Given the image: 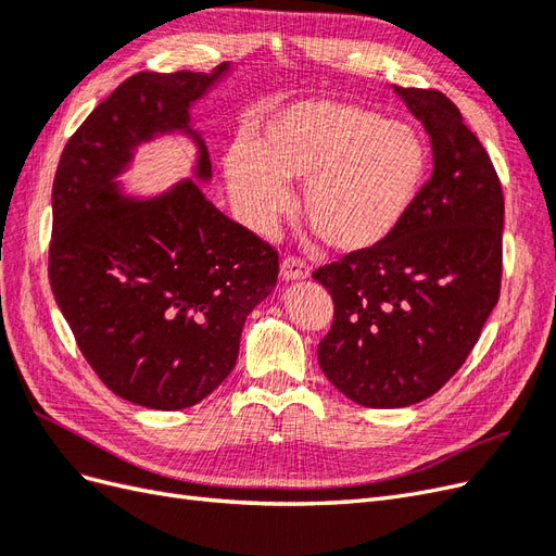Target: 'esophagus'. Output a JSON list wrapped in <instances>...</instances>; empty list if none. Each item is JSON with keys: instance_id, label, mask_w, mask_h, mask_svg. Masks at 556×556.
<instances>
[{"instance_id": "1", "label": "esophagus", "mask_w": 556, "mask_h": 556, "mask_svg": "<svg viewBox=\"0 0 556 556\" xmlns=\"http://www.w3.org/2000/svg\"><path fill=\"white\" fill-rule=\"evenodd\" d=\"M280 276L282 280H304L311 276V266L299 257H288L280 264Z\"/></svg>"}]
</instances>
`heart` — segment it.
<instances>
[{"instance_id": "heart-1", "label": "heart", "mask_w": 556, "mask_h": 556, "mask_svg": "<svg viewBox=\"0 0 556 556\" xmlns=\"http://www.w3.org/2000/svg\"><path fill=\"white\" fill-rule=\"evenodd\" d=\"M429 169L419 129L371 109L306 99L280 109L260 141L225 155L229 194L257 231H271L292 206L285 180H306L301 211L331 248L366 252L406 220Z\"/></svg>"}]
</instances>
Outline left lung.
Instances as JSON below:
<instances>
[{
  "instance_id": "obj_1",
  "label": "left lung",
  "mask_w": 556,
  "mask_h": 556,
  "mask_svg": "<svg viewBox=\"0 0 556 556\" xmlns=\"http://www.w3.org/2000/svg\"><path fill=\"white\" fill-rule=\"evenodd\" d=\"M394 92L429 134L431 178L390 239L313 274L333 299L319 368L366 408L439 392L476 348L503 274V190L490 155L443 92Z\"/></svg>"
}]
</instances>
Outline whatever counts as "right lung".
Listing matches in <instances>:
<instances>
[{
    "label": "right lung",
    "mask_w": 556,
    "mask_h": 556,
    "mask_svg": "<svg viewBox=\"0 0 556 556\" xmlns=\"http://www.w3.org/2000/svg\"><path fill=\"white\" fill-rule=\"evenodd\" d=\"M227 72L134 74L76 129L53 180L50 288L99 380L143 408L206 399L278 280V252L199 188L211 160L190 109ZM172 130L198 146L195 178L157 198L125 195L116 176L132 150Z\"/></svg>",
    "instance_id": "add662e5"
}]
</instances>
